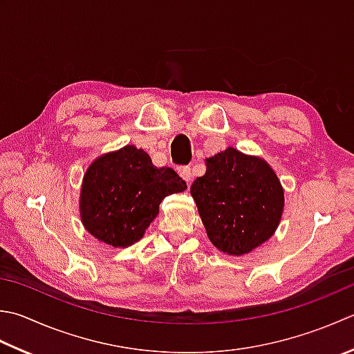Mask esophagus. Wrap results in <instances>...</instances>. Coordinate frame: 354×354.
I'll return each instance as SVG.
<instances>
[{"instance_id":"1","label":"esophagus","mask_w":354,"mask_h":354,"mask_svg":"<svg viewBox=\"0 0 354 354\" xmlns=\"http://www.w3.org/2000/svg\"><path fill=\"white\" fill-rule=\"evenodd\" d=\"M178 173H179V176H181L183 179H185L187 183L192 181L193 173H192L190 165H179V167H178Z\"/></svg>"}]
</instances>
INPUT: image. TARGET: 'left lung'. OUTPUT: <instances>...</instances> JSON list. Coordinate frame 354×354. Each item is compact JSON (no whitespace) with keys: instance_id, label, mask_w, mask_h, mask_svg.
<instances>
[{"instance_id":"8db88e82","label":"left lung","mask_w":354,"mask_h":354,"mask_svg":"<svg viewBox=\"0 0 354 354\" xmlns=\"http://www.w3.org/2000/svg\"><path fill=\"white\" fill-rule=\"evenodd\" d=\"M190 193L213 245L227 254H245L274 233L283 209V190L264 159L228 147L207 159V171Z\"/></svg>"}]
</instances>
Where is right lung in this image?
<instances>
[{"instance_id":"obj_1","label":"right lung","mask_w":354,"mask_h":354,"mask_svg":"<svg viewBox=\"0 0 354 354\" xmlns=\"http://www.w3.org/2000/svg\"><path fill=\"white\" fill-rule=\"evenodd\" d=\"M187 184L170 167H155L135 145L107 153L90 165L81 189V219L90 234L112 247L144 236L159 204Z\"/></svg>"}]
</instances>
